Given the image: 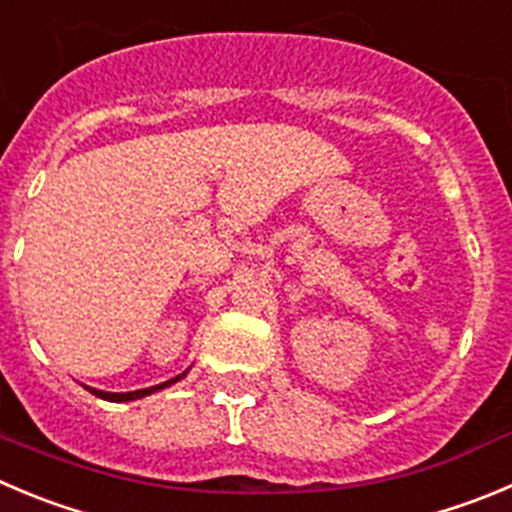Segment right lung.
Here are the masks:
<instances>
[{"label":"right lung","instance_id":"right-lung-1","mask_svg":"<svg viewBox=\"0 0 512 512\" xmlns=\"http://www.w3.org/2000/svg\"><path fill=\"white\" fill-rule=\"evenodd\" d=\"M186 374H189V369H186L184 374L174 376V379L164 381V384H156V386H148V389H136V391H121V394H118V391H100V389H93V386H85V389H88L93 396H98V399H105V401H136V399H143V396L156 394V391L166 389V386L176 384V381L184 379Z\"/></svg>","mask_w":512,"mask_h":512}]
</instances>
